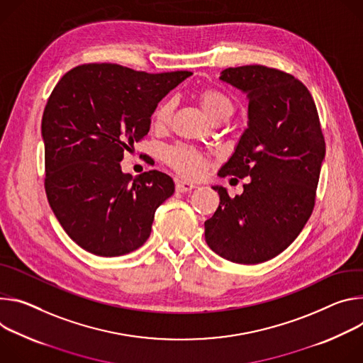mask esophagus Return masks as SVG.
<instances>
[{"instance_id": "esophagus-1", "label": "esophagus", "mask_w": 363, "mask_h": 363, "mask_svg": "<svg viewBox=\"0 0 363 363\" xmlns=\"http://www.w3.org/2000/svg\"><path fill=\"white\" fill-rule=\"evenodd\" d=\"M196 186L193 183H189V182H183V180H176V190L179 193H186V191H190L193 190Z\"/></svg>"}]
</instances>
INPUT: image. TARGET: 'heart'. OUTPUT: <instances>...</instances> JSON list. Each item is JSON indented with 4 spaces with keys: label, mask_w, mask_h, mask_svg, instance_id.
Instances as JSON below:
<instances>
[{
    "label": "heart",
    "mask_w": 363,
    "mask_h": 363,
    "mask_svg": "<svg viewBox=\"0 0 363 363\" xmlns=\"http://www.w3.org/2000/svg\"><path fill=\"white\" fill-rule=\"evenodd\" d=\"M196 98L203 111L215 121L222 123L235 112V104L228 94L218 88H202ZM174 104L172 99L161 101L151 115V123L157 130H164L170 125ZM164 161L180 176L189 179L202 177L206 173L208 163L203 154L193 147L176 144L164 151Z\"/></svg>",
    "instance_id": "b5f03b06"
}]
</instances>
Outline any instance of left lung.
<instances>
[{
	"instance_id": "8db88e82",
	"label": "left lung",
	"mask_w": 363,
	"mask_h": 363,
	"mask_svg": "<svg viewBox=\"0 0 363 363\" xmlns=\"http://www.w3.org/2000/svg\"><path fill=\"white\" fill-rule=\"evenodd\" d=\"M220 79L248 94L250 125L219 176L251 179L233 199L213 187L220 202L205 239L228 261L259 264L287 250L311 216L326 143L314 99L293 74L248 65Z\"/></svg>"
}]
</instances>
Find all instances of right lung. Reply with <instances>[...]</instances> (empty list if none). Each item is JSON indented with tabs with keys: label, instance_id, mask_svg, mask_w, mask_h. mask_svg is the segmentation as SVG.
<instances>
[{
	"label": "right lung",
	"instance_id": "right-lung-1",
	"mask_svg": "<svg viewBox=\"0 0 363 363\" xmlns=\"http://www.w3.org/2000/svg\"><path fill=\"white\" fill-rule=\"evenodd\" d=\"M190 74L86 63L65 73L52 91L42 118L45 189L80 248L119 257L148 239L174 183L157 170L124 174L119 161L148 134L157 104Z\"/></svg>",
	"mask_w": 363,
	"mask_h": 363
}]
</instances>
